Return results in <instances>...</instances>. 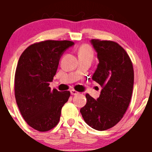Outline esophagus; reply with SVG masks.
Returning a JSON list of instances; mask_svg holds the SVG:
<instances>
[{
	"label": "esophagus",
	"mask_w": 152,
	"mask_h": 152,
	"mask_svg": "<svg viewBox=\"0 0 152 152\" xmlns=\"http://www.w3.org/2000/svg\"><path fill=\"white\" fill-rule=\"evenodd\" d=\"M70 92H71V94H72V95H77L79 94V93L77 92V91H75V90H74V89L71 90V91H70Z\"/></svg>",
	"instance_id": "1"
}]
</instances>
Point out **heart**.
I'll use <instances>...</instances> for the list:
<instances>
[{
	"label": "heart",
	"instance_id": "heart-1",
	"mask_svg": "<svg viewBox=\"0 0 152 152\" xmlns=\"http://www.w3.org/2000/svg\"><path fill=\"white\" fill-rule=\"evenodd\" d=\"M79 56H86V55H92L93 51L88 45H83L80 47L78 50Z\"/></svg>",
	"mask_w": 152,
	"mask_h": 152
}]
</instances>
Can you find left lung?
Masks as SVG:
<instances>
[{"instance_id": "1", "label": "left lung", "mask_w": 152, "mask_h": 152, "mask_svg": "<svg viewBox=\"0 0 152 152\" xmlns=\"http://www.w3.org/2000/svg\"><path fill=\"white\" fill-rule=\"evenodd\" d=\"M99 64L92 80L101 86L95 100L86 94L87 103L80 109L85 123L91 128L103 131L117 124L131 100L134 71L131 59L123 47L113 41L91 39Z\"/></svg>"}]
</instances>
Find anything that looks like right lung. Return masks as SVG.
Wrapping results in <instances>:
<instances>
[{
	"label": "right lung",
	"instance_id": "right-lung-1",
	"mask_svg": "<svg viewBox=\"0 0 152 152\" xmlns=\"http://www.w3.org/2000/svg\"><path fill=\"white\" fill-rule=\"evenodd\" d=\"M75 45L72 41L46 40L29 45L19 58L14 80L15 98L29 126L46 132L58 123L69 91L51 90L60 58Z\"/></svg>",
	"mask_w": 152,
	"mask_h": 152
}]
</instances>
